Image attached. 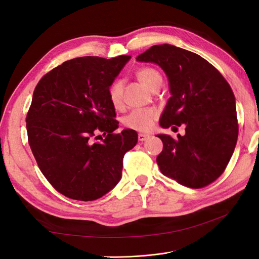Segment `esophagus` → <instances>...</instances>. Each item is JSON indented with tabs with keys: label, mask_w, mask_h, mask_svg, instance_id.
<instances>
[{
	"label": "esophagus",
	"mask_w": 259,
	"mask_h": 259,
	"mask_svg": "<svg viewBox=\"0 0 259 259\" xmlns=\"http://www.w3.org/2000/svg\"><path fill=\"white\" fill-rule=\"evenodd\" d=\"M149 137H150V135L143 134V133H140V134H138V140H139L140 143H144L145 140H147Z\"/></svg>",
	"instance_id": "obj_1"
}]
</instances>
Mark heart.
Instances as JSON below:
<instances>
[{"mask_svg": "<svg viewBox=\"0 0 259 259\" xmlns=\"http://www.w3.org/2000/svg\"><path fill=\"white\" fill-rule=\"evenodd\" d=\"M136 76L139 82L150 92L161 88L162 85V75L154 68H140L136 71ZM123 92L124 83L121 80L114 81L109 89V99L114 108H120L122 106ZM156 116H158V113L153 109H138V110H133L126 116H124L123 123L128 128L138 132H148L152 128Z\"/></svg>", "mask_w": 259, "mask_h": 259, "instance_id": "heart-1", "label": "heart"}]
</instances>
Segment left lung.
Listing matches in <instances>:
<instances>
[{"mask_svg": "<svg viewBox=\"0 0 259 259\" xmlns=\"http://www.w3.org/2000/svg\"><path fill=\"white\" fill-rule=\"evenodd\" d=\"M136 60L158 65L167 76L170 97L160 126H186V134L177 139L156 135L163 142L156 158L161 173L195 189L213 183L228 165L238 140L230 85L204 58L174 45H154Z\"/></svg>", "mask_w": 259, "mask_h": 259, "instance_id": "1", "label": "left lung"}]
</instances>
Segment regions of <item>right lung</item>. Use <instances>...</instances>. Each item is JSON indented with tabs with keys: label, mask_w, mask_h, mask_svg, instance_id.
Instances as JSON below:
<instances>
[{
	"label": "right lung",
	"mask_w": 259,
	"mask_h": 259,
	"mask_svg": "<svg viewBox=\"0 0 259 259\" xmlns=\"http://www.w3.org/2000/svg\"><path fill=\"white\" fill-rule=\"evenodd\" d=\"M130 59L88 56L65 61L33 92L26 120L30 148L45 178L70 199L94 201L113 189L125 152L137 144L134 130L113 134L119 122L109 99V89Z\"/></svg>",
	"instance_id": "1"
}]
</instances>
